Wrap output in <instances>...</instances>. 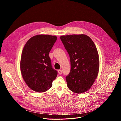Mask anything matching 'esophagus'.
I'll list each match as a JSON object with an SVG mask.
<instances>
[{
  "mask_svg": "<svg viewBox=\"0 0 121 121\" xmlns=\"http://www.w3.org/2000/svg\"><path fill=\"white\" fill-rule=\"evenodd\" d=\"M58 72L59 74H62V70H59L58 71Z\"/></svg>",
  "mask_w": 121,
  "mask_h": 121,
  "instance_id": "esophagus-1",
  "label": "esophagus"
}]
</instances>
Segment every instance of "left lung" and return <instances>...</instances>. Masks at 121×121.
Segmentation results:
<instances>
[{
    "label": "left lung",
    "mask_w": 121,
    "mask_h": 121,
    "mask_svg": "<svg viewBox=\"0 0 121 121\" xmlns=\"http://www.w3.org/2000/svg\"><path fill=\"white\" fill-rule=\"evenodd\" d=\"M69 55L71 70L66 77L67 87L74 93L88 91L97 78L99 58L92 40L85 34H73L60 37Z\"/></svg>",
    "instance_id": "1"
}]
</instances>
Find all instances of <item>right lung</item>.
<instances>
[{
  "label": "right lung",
  "instance_id": "1",
  "mask_svg": "<svg viewBox=\"0 0 121 121\" xmlns=\"http://www.w3.org/2000/svg\"><path fill=\"white\" fill-rule=\"evenodd\" d=\"M56 40V36L39 34L30 38L23 49L20 63L22 75L34 91H47L57 77V71L52 66L49 56Z\"/></svg>",
  "mask_w": 121,
  "mask_h": 121
}]
</instances>
